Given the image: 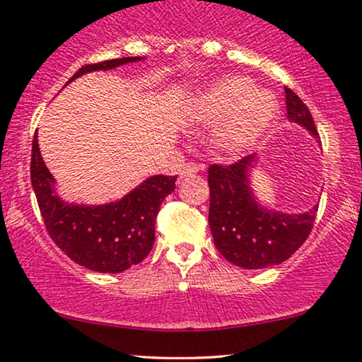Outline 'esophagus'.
Instances as JSON below:
<instances>
[{
    "instance_id": "obj_1",
    "label": "esophagus",
    "mask_w": 362,
    "mask_h": 362,
    "mask_svg": "<svg viewBox=\"0 0 362 362\" xmlns=\"http://www.w3.org/2000/svg\"><path fill=\"white\" fill-rule=\"evenodd\" d=\"M198 170H200V167H198L195 162H188V164H185L182 167L180 170V177L183 179V177H192V175H197Z\"/></svg>"
}]
</instances>
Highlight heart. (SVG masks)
<instances>
[{"label":"heart","instance_id":"obj_1","mask_svg":"<svg viewBox=\"0 0 362 362\" xmlns=\"http://www.w3.org/2000/svg\"><path fill=\"white\" fill-rule=\"evenodd\" d=\"M185 115L200 126L223 123L213 136V146L223 157L238 159L266 137L276 119L277 106L272 96L257 91L251 80L231 77L216 81L195 96Z\"/></svg>","mask_w":362,"mask_h":362}]
</instances>
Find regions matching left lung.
<instances>
[{"label": "left lung", "instance_id": "obj_1", "mask_svg": "<svg viewBox=\"0 0 362 362\" xmlns=\"http://www.w3.org/2000/svg\"><path fill=\"white\" fill-rule=\"evenodd\" d=\"M288 119L318 137L317 126L307 105L290 88H285ZM256 156H246L230 165L208 167L210 213L208 223L218 251L234 266L264 269L277 266L307 241L318 205L307 213L288 215L261 206L249 187V170Z\"/></svg>", "mask_w": 362, "mask_h": 362}]
</instances>
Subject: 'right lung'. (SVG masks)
Masks as SVG:
<instances>
[{
  "label": "right lung",
  "mask_w": 362,
  "mask_h": 362,
  "mask_svg": "<svg viewBox=\"0 0 362 362\" xmlns=\"http://www.w3.org/2000/svg\"><path fill=\"white\" fill-rule=\"evenodd\" d=\"M142 57H123L86 64L69 81L93 70H110ZM174 175H152L115 203L98 206L60 200L54 177L45 167L37 144L30 156V182L45 230L52 241L78 266L103 274H118L139 264L156 241V218L160 203L175 190Z\"/></svg>",
  "instance_id": "1"
}]
</instances>
